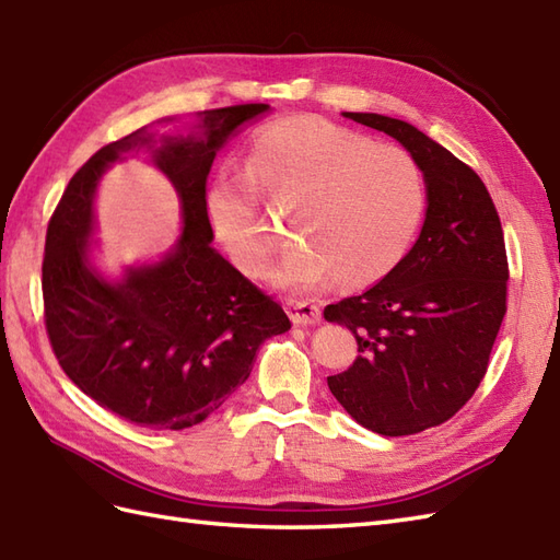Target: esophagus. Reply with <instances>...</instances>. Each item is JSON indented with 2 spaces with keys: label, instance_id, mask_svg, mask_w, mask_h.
Here are the masks:
<instances>
[{
  "label": "esophagus",
  "instance_id": "1",
  "mask_svg": "<svg viewBox=\"0 0 560 560\" xmlns=\"http://www.w3.org/2000/svg\"><path fill=\"white\" fill-rule=\"evenodd\" d=\"M288 308H290V316L296 325H316L323 318V311H320V304L316 302V299L290 296Z\"/></svg>",
  "mask_w": 560,
  "mask_h": 560
}]
</instances>
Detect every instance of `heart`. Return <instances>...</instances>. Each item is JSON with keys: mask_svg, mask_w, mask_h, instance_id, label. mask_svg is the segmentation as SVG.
Masks as SVG:
<instances>
[{"mask_svg": "<svg viewBox=\"0 0 560 560\" xmlns=\"http://www.w3.org/2000/svg\"><path fill=\"white\" fill-rule=\"evenodd\" d=\"M261 197L278 211L294 209L299 242L268 270L290 292L316 290L335 272L351 284L387 276L422 213L420 173L401 147L311 116L268 122L254 135L244 173H218L209 187V221L247 272H261L282 237Z\"/></svg>", "mask_w": 560, "mask_h": 560, "instance_id": "b5f03b06", "label": "heart"}]
</instances>
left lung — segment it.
<instances>
[{
    "label": "left lung",
    "instance_id": "8db88e82",
    "mask_svg": "<svg viewBox=\"0 0 560 560\" xmlns=\"http://www.w3.org/2000/svg\"><path fill=\"white\" fill-rule=\"evenodd\" d=\"M401 142L425 175L420 237L359 296L325 306L359 357L327 387L347 413L385 438L442 425L470 401L489 365L509 294V258L492 197L468 163L425 132L380 114H345Z\"/></svg>",
    "mask_w": 560,
    "mask_h": 560
}]
</instances>
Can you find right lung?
Wrapping results in <instances>:
<instances>
[{
    "label": "right lung",
    "instance_id": "1",
    "mask_svg": "<svg viewBox=\"0 0 560 560\" xmlns=\"http://www.w3.org/2000/svg\"><path fill=\"white\" fill-rule=\"evenodd\" d=\"M268 104L201 114L203 138L154 149L156 166L183 201L185 228L173 254L104 282L88 268L92 197L108 163L149 144L144 130L102 147L75 171L47 225L43 258L45 327L63 373L106 411L152 430L207 420L249 377L264 339L290 330L276 299L213 249L207 177L215 152Z\"/></svg>",
    "mask_w": 560,
    "mask_h": 560
}]
</instances>
